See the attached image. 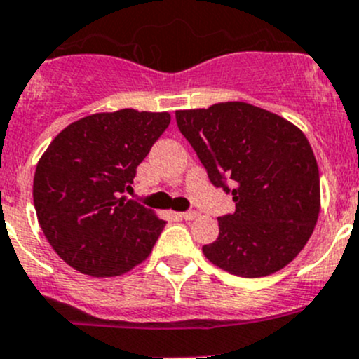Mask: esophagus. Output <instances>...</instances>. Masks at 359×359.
<instances>
[{"instance_id":"esophagus-1","label":"esophagus","mask_w":359,"mask_h":359,"mask_svg":"<svg viewBox=\"0 0 359 359\" xmlns=\"http://www.w3.org/2000/svg\"><path fill=\"white\" fill-rule=\"evenodd\" d=\"M180 217H182L184 220H194V219H198V217H200V213H198V212H184V213H180Z\"/></svg>"}]
</instances>
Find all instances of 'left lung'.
I'll use <instances>...</instances> for the list:
<instances>
[{
  "mask_svg": "<svg viewBox=\"0 0 359 359\" xmlns=\"http://www.w3.org/2000/svg\"><path fill=\"white\" fill-rule=\"evenodd\" d=\"M175 118L210 182L236 203L234 213L219 217V238L203 247L206 259L241 278L283 269L320 215V172L309 140L285 118L247 102L177 111Z\"/></svg>",
  "mask_w": 359,
  "mask_h": 359,
  "instance_id": "left-lung-1",
  "label": "left lung"
}]
</instances>
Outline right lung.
I'll list each match as a JSON object with an SVG mask.
<instances>
[{
  "label": "right lung",
  "instance_id": "obj_1",
  "mask_svg": "<svg viewBox=\"0 0 359 359\" xmlns=\"http://www.w3.org/2000/svg\"><path fill=\"white\" fill-rule=\"evenodd\" d=\"M168 125V112L86 116L66 126L38 161L32 184L38 222L76 271L119 276L149 257L166 222L123 194Z\"/></svg>",
  "mask_w": 359,
  "mask_h": 359
}]
</instances>
